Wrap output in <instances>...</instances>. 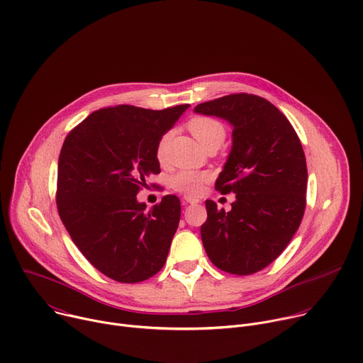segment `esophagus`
<instances>
[{
  "mask_svg": "<svg viewBox=\"0 0 363 363\" xmlns=\"http://www.w3.org/2000/svg\"><path fill=\"white\" fill-rule=\"evenodd\" d=\"M198 202H199V199L192 198V196H185V198H184V203H191V205H194V203H198Z\"/></svg>",
  "mask_w": 363,
  "mask_h": 363,
  "instance_id": "1",
  "label": "esophagus"
}]
</instances>
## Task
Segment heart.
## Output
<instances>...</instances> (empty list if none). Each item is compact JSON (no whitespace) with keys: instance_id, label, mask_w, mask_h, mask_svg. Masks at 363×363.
I'll return each instance as SVG.
<instances>
[{"instance_id":"heart-1","label":"heart","mask_w":363,"mask_h":363,"mask_svg":"<svg viewBox=\"0 0 363 363\" xmlns=\"http://www.w3.org/2000/svg\"><path fill=\"white\" fill-rule=\"evenodd\" d=\"M189 130L195 136V139L201 143L202 147L210 146L213 143H223L225 139L224 126L211 118H194L189 122ZM169 142V133L165 135L158 145V158L162 160L165 157L167 146ZM205 174H198L192 171H181L171 178V185L184 194L198 195L202 189V184L206 181Z\"/></svg>"}]
</instances>
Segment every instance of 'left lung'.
I'll return each mask as SVG.
<instances>
[{"mask_svg":"<svg viewBox=\"0 0 363 363\" xmlns=\"http://www.w3.org/2000/svg\"><path fill=\"white\" fill-rule=\"evenodd\" d=\"M195 113L227 121L233 145L216 186L235 194L231 210L205 201L201 238L211 263L247 276L283 252L306 206L307 168L297 133L287 118L260 96L238 93L195 106Z\"/></svg>","mask_w":363,"mask_h":363,"instance_id":"1","label":"left lung"}]
</instances>
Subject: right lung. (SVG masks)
Segmentation results:
<instances>
[{"label":"right lung","mask_w":363,"mask_h":363,"mask_svg":"<svg viewBox=\"0 0 363 363\" xmlns=\"http://www.w3.org/2000/svg\"><path fill=\"white\" fill-rule=\"evenodd\" d=\"M189 105L100 109L66 138L57 168L59 216L76 247L105 276L138 283L165 264L179 224L175 195L146 208L136 194L160 174L158 145Z\"/></svg>","instance_id":"obj_1"}]
</instances>
